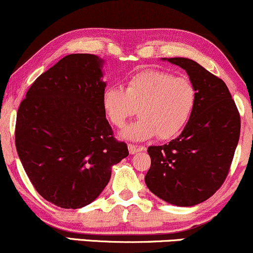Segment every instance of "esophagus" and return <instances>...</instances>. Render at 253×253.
Instances as JSON below:
<instances>
[{"label":"esophagus","instance_id":"34e87169","mask_svg":"<svg viewBox=\"0 0 253 253\" xmlns=\"http://www.w3.org/2000/svg\"><path fill=\"white\" fill-rule=\"evenodd\" d=\"M146 149H145L144 146H135V145L133 144H129L128 145V151L130 155H135L136 152H140V151H145Z\"/></svg>","mask_w":253,"mask_h":253}]
</instances>
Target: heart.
<instances>
[{"instance_id": "obj_1", "label": "heart", "mask_w": 253, "mask_h": 253, "mask_svg": "<svg viewBox=\"0 0 253 253\" xmlns=\"http://www.w3.org/2000/svg\"><path fill=\"white\" fill-rule=\"evenodd\" d=\"M197 90L188 77L163 70H141L125 83V90L109 86L103 91L102 108L110 124L123 128L136 114L123 135L146 140L157 135L162 140L175 138L185 128L195 112Z\"/></svg>"}]
</instances>
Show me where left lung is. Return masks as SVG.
I'll list each match as a JSON object with an SVG mask.
<instances>
[{"mask_svg": "<svg viewBox=\"0 0 253 253\" xmlns=\"http://www.w3.org/2000/svg\"><path fill=\"white\" fill-rule=\"evenodd\" d=\"M168 62L187 71L197 90L195 112L169 144L150 146L147 188L171 205H199L225 182L240 135V115L221 78L188 58Z\"/></svg>", "mask_w": 253, "mask_h": 253, "instance_id": "1", "label": "left lung"}]
</instances>
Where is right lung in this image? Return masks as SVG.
I'll return each mask as SVG.
<instances>
[{
  "mask_svg": "<svg viewBox=\"0 0 253 253\" xmlns=\"http://www.w3.org/2000/svg\"><path fill=\"white\" fill-rule=\"evenodd\" d=\"M103 60L64 57L37 78L20 103L15 145L28 178L46 201L77 210L108 184L112 167L128 156L102 108Z\"/></svg>",
  "mask_w": 253,
  "mask_h": 253,
  "instance_id": "obj_1",
  "label": "right lung"
}]
</instances>
